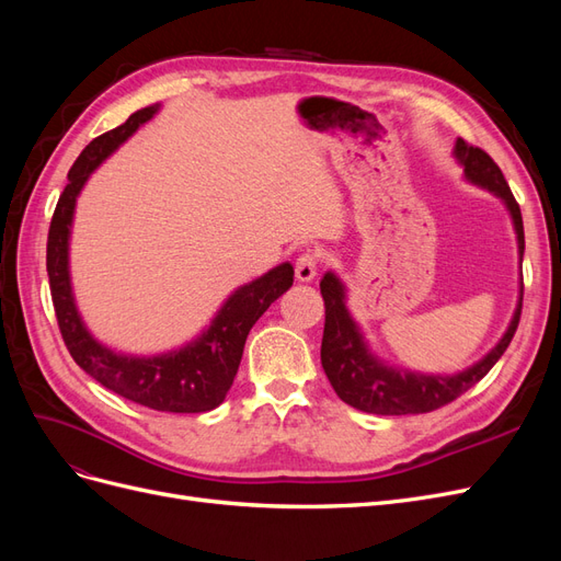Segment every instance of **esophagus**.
<instances>
[{
  "label": "esophagus",
  "mask_w": 561,
  "mask_h": 561,
  "mask_svg": "<svg viewBox=\"0 0 561 561\" xmlns=\"http://www.w3.org/2000/svg\"><path fill=\"white\" fill-rule=\"evenodd\" d=\"M318 266H320V257L316 252H311V250L301 252L295 262V278L299 283H311L318 274Z\"/></svg>",
  "instance_id": "obj_1"
}]
</instances>
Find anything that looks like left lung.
<instances>
[{"instance_id":"8db88e82","label":"left lung","mask_w":561,"mask_h":561,"mask_svg":"<svg viewBox=\"0 0 561 561\" xmlns=\"http://www.w3.org/2000/svg\"><path fill=\"white\" fill-rule=\"evenodd\" d=\"M454 157L463 165V175L472 184L484 186L494 196H499L507 213L513 217V227L517 233L519 264L524 257V227L517 201L507 186L501 168L494 163L484 149L472 147L458 138L454 145ZM522 276V274H519ZM320 295L325 299V330H322L320 363L334 388V393L346 404L367 414L400 416V414H426L456 400L468 388L478 383L486 371L499 363L507 344L513 342L515 330L522 316V295L524 285L519 283V299L501 342L491 348L480 363L458 371V375H421V371L396 369L381 363L369 351L365 336L346 309V287L332 271H328L320 280Z\"/></svg>"}]
</instances>
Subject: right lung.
Here are the masks:
<instances>
[{
	"label": "right lung",
	"mask_w": 561,
	"mask_h": 561,
	"mask_svg": "<svg viewBox=\"0 0 561 561\" xmlns=\"http://www.w3.org/2000/svg\"><path fill=\"white\" fill-rule=\"evenodd\" d=\"M159 112V105L138 110L128 122L100 135L67 173V186L50 219L46 243V271L50 297L62 342L75 363L116 396L149 407L157 412L198 414L222 404L239 371L248 332L260 316L283 293L293 287L295 268L290 262L266 271L257 280L241 285L217 311L208 330L194 342L161 355H126L103 346L87 330L79 316L70 280V233L77 196L89 175L112 151Z\"/></svg>",
	"instance_id": "1"
}]
</instances>
